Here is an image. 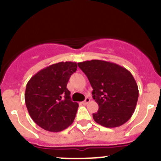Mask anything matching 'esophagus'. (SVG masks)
I'll return each mask as SVG.
<instances>
[{
	"instance_id": "34e87169",
	"label": "esophagus",
	"mask_w": 161,
	"mask_h": 161,
	"mask_svg": "<svg viewBox=\"0 0 161 161\" xmlns=\"http://www.w3.org/2000/svg\"><path fill=\"white\" fill-rule=\"evenodd\" d=\"M90 101V99L87 97V98H86V100H84V101L82 102V104H83V105H86L87 103H88Z\"/></svg>"
}]
</instances>
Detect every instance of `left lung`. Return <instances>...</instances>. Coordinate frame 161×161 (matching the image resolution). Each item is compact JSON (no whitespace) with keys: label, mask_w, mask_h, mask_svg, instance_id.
Returning <instances> with one entry per match:
<instances>
[{"label":"left lung","mask_w":161,"mask_h":161,"mask_svg":"<svg viewBox=\"0 0 161 161\" xmlns=\"http://www.w3.org/2000/svg\"><path fill=\"white\" fill-rule=\"evenodd\" d=\"M88 78L92 98L99 110L92 114L94 121L107 128H116L127 122L134 113L139 89L134 77L124 67L102 60L78 63Z\"/></svg>","instance_id":"1"}]
</instances>
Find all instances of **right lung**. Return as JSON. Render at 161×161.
<instances>
[{
  "instance_id": "obj_1",
  "label": "right lung",
  "mask_w": 161,
  "mask_h": 161,
  "mask_svg": "<svg viewBox=\"0 0 161 161\" xmlns=\"http://www.w3.org/2000/svg\"><path fill=\"white\" fill-rule=\"evenodd\" d=\"M76 70V62L57 63L38 71L27 83L25 105L32 119L42 129L58 132L74 121L79 104L71 101L66 86Z\"/></svg>"
}]
</instances>
